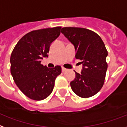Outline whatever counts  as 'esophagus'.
Returning <instances> with one entry per match:
<instances>
[{"instance_id":"34e87169","label":"esophagus","mask_w":127,"mask_h":127,"mask_svg":"<svg viewBox=\"0 0 127 127\" xmlns=\"http://www.w3.org/2000/svg\"><path fill=\"white\" fill-rule=\"evenodd\" d=\"M62 72H65V71H67V69L64 68V67H62Z\"/></svg>"}]
</instances>
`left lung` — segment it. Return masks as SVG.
I'll return each instance as SVG.
<instances>
[{"mask_svg": "<svg viewBox=\"0 0 127 127\" xmlns=\"http://www.w3.org/2000/svg\"><path fill=\"white\" fill-rule=\"evenodd\" d=\"M61 32L74 45L75 58L81 60L83 66L81 73L75 71L71 89L82 98L92 97L101 90L105 79L108 52L104 42L98 34L86 28L64 27Z\"/></svg>", "mask_w": 127, "mask_h": 127, "instance_id": "1", "label": "left lung"}]
</instances>
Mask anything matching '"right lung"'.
I'll list each match as a JSON object with an SVG mask.
<instances>
[{
  "label": "right lung",
  "instance_id": "1",
  "mask_svg": "<svg viewBox=\"0 0 127 127\" xmlns=\"http://www.w3.org/2000/svg\"><path fill=\"white\" fill-rule=\"evenodd\" d=\"M60 26L33 30L22 37L10 56V72L20 90L28 98L40 101L52 93L56 78L62 73L56 65L48 68L41 64L48 57L50 46L60 34Z\"/></svg>",
  "mask_w": 127,
  "mask_h": 127
}]
</instances>
